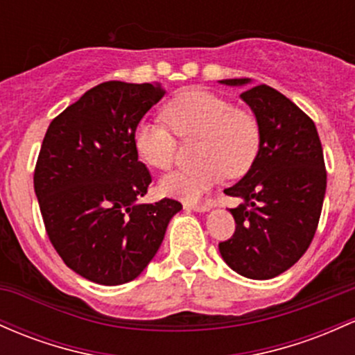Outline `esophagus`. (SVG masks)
I'll use <instances>...</instances> for the list:
<instances>
[{
    "label": "esophagus",
    "mask_w": 355,
    "mask_h": 355,
    "mask_svg": "<svg viewBox=\"0 0 355 355\" xmlns=\"http://www.w3.org/2000/svg\"><path fill=\"white\" fill-rule=\"evenodd\" d=\"M185 210H193V212H209L210 207L207 204H185Z\"/></svg>",
    "instance_id": "esophagus-1"
}]
</instances>
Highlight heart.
I'll return each mask as SVG.
<instances>
[{
	"instance_id": "obj_1",
	"label": "heart",
	"mask_w": 355,
	"mask_h": 355,
	"mask_svg": "<svg viewBox=\"0 0 355 355\" xmlns=\"http://www.w3.org/2000/svg\"><path fill=\"white\" fill-rule=\"evenodd\" d=\"M163 121H141L133 143L139 159L155 170H168L177 157V136L198 138L192 168L171 171L159 180L165 196L196 202L224 177L241 178L252 168L261 150L258 119L231 101L204 89L177 94L163 107ZM174 130L171 132L169 128Z\"/></svg>"
}]
</instances>
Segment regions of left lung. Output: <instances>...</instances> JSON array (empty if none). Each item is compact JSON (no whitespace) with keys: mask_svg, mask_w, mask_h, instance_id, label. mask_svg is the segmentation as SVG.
I'll list each match as a JSON object with an SVG mask.
<instances>
[{"mask_svg":"<svg viewBox=\"0 0 355 355\" xmlns=\"http://www.w3.org/2000/svg\"><path fill=\"white\" fill-rule=\"evenodd\" d=\"M249 87L241 99L261 126V150L252 168L224 190L243 204L231 209L236 232L219 244L231 270L270 279L293 266L309 249L322 214L327 171L317 128L297 104L270 85L224 79Z\"/></svg>","mask_w":355,"mask_h":355,"instance_id":"obj_1","label":"left lung"}]
</instances>
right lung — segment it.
I'll return each instance as SVG.
<instances>
[{
  "label": "right lung",
  "instance_id": "obj_1",
  "mask_svg": "<svg viewBox=\"0 0 355 355\" xmlns=\"http://www.w3.org/2000/svg\"><path fill=\"white\" fill-rule=\"evenodd\" d=\"M165 96L155 84L109 80L89 89L46 130L33 185L46 234L70 270L116 286L138 278L182 204H141L151 175L133 136Z\"/></svg>",
  "mask_w": 355,
  "mask_h": 355
}]
</instances>
